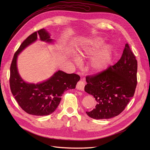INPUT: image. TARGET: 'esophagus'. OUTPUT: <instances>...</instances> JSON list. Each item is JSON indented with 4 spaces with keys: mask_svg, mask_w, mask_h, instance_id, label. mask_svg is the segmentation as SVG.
<instances>
[{
    "mask_svg": "<svg viewBox=\"0 0 150 150\" xmlns=\"http://www.w3.org/2000/svg\"><path fill=\"white\" fill-rule=\"evenodd\" d=\"M85 85V82L83 80H80L77 82V84L76 85V89L79 90L83 91L84 89V87Z\"/></svg>",
    "mask_w": 150,
    "mask_h": 150,
    "instance_id": "esophagus-1",
    "label": "esophagus"
}]
</instances>
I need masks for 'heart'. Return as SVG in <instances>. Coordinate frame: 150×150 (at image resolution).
Masks as SVG:
<instances>
[{
  "mask_svg": "<svg viewBox=\"0 0 150 150\" xmlns=\"http://www.w3.org/2000/svg\"><path fill=\"white\" fill-rule=\"evenodd\" d=\"M104 40L100 37H96L90 40L86 46L83 47L79 55L81 57H89L93 55L97 50L103 44ZM112 47L107 45L103 46L92 59L90 67L94 72H101L108 68L112 56ZM76 64L79 63L78 59L75 60Z\"/></svg>",
  "mask_w": 150,
  "mask_h": 150,
  "instance_id": "heart-1",
  "label": "heart"
}]
</instances>
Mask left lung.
I'll return each instance as SVG.
<instances>
[{"label":"left lung","instance_id":"8db88e82","mask_svg":"<svg viewBox=\"0 0 150 150\" xmlns=\"http://www.w3.org/2000/svg\"><path fill=\"white\" fill-rule=\"evenodd\" d=\"M137 60L126 43L120 60L114 65L86 76L85 91L97 101L95 109L86 112L95 119L115 117L125 109L134 97L137 85Z\"/></svg>","mask_w":150,"mask_h":150}]
</instances>
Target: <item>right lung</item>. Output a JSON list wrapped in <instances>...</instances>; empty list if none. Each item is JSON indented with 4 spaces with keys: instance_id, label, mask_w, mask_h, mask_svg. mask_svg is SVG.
<instances>
[{
    "instance_id": "add662e5",
    "label": "right lung",
    "mask_w": 150,
    "mask_h": 150,
    "mask_svg": "<svg viewBox=\"0 0 150 150\" xmlns=\"http://www.w3.org/2000/svg\"><path fill=\"white\" fill-rule=\"evenodd\" d=\"M50 37V34L45 29L30 35L15 52L11 65L9 84L12 94L22 109L30 115L46 116L52 113L58 107L63 92L75 88L80 79L77 74L61 71L56 72L46 81L37 84L27 83L21 78L16 67L18 54L37 37L41 41L51 42Z\"/></svg>"
}]
</instances>
